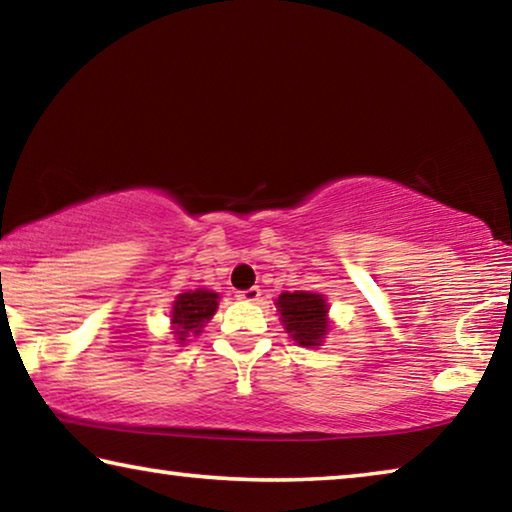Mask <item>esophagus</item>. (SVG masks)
<instances>
[{
    "mask_svg": "<svg viewBox=\"0 0 512 512\" xmlns=\"http://www.w3.org/2000/svg\"><path fill=\"white\" fill-rule=\"evenodd\" d=\"M259 296H262V289H257V287H253V289H246V291H239V293H237V298H239V300H244V302H257V300H259Z\"/></svg>",
    "mask_w": 512,
    "mask_h": 512,
    "instance_id": "esophagus-1",
    "label": "esophagus"
}]
</instances>
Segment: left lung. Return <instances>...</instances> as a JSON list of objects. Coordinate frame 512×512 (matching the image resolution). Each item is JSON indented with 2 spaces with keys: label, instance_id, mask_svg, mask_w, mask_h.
<instances>
[{
  "label": "left lung",
  "instance_id": "1",
  "mask_svg": "<svg viewBox=\"0 0 512 512\" xmlns=\"http://www.w3.org/2000/svg\"><path fill=\"white\" fill-rule=\"evenodd\" d=\"M277 311H280L282 325L287 334L302 348H316L323 343L329 318V305L320 293L311 291H284L277 298Z\"/></svg>",
  "mask_w": 512,
  "mask_h": 512
}]
</instances>
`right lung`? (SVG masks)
<instances>
[{"mask_svg": "<svg viewBox=\"0 0 512 512\" xmlns=\"http://www.w3.org/2000/svg\"><path fill=\"white\" fill-rule=\"evenodd\" d=\"M216 307H219V293L214 291L196 289L180 293L171 307V325L178 343L185 345L189 336L201 334L207 320L214 316Z\"/></svg>", "mask_w": 512, "mask_h": 512, "instance_id": "right-lung-1", "label": "right lung"}]
</instances>
